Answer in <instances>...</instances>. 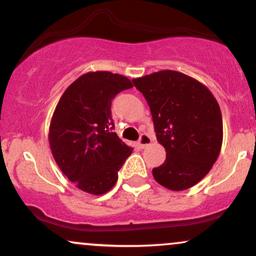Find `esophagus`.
<instances>
[{
	"label": "esophagus",
	"instance_id": "esophagus-1",
	"mask_svg": "<svg viewBox=\"0 0 256 256\" xmlns=\"http://www.w3.org/2000/svg\"><path fill=\"white\" fill-rule=\"evenodd\" d=\"M152 142V137L149 136V134H140V140H138V146H140L142 149H144L148 146H150Z\"/></svg>",
	"mask_w": 256,
	"mask_h": 256
}]
</instances>
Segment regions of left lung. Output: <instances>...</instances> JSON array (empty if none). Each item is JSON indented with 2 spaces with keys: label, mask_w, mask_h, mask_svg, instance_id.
<instances>
[{
  "label": "left lung",
  "mask_w": 256,
  "mask_h": 256,
  "mask_svg": "<svg viewBox=\"0 0 256 256\" xmlns=\"http://www.w3.org/2000/svg\"><path fill=\"white\" fill-rule=\"evenodd\" d=\"M150 108L166 160L152 168L155 180L173 192L198 184L210 171L222 143L220 107L207 86L165 70L132 79Z\"/></svg>",
  "instance_id": "left-lung-1"
}]
</instances>
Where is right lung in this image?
<instances>
[{
	"instance_id": "obj_1",
	"label": "right lung",
	"mask_w": 256,
	"mask_h": 256,
	"mask_svg": "<svg viewBox=\"0 0 256 256\" xmlns=\"http://www.w3.org/2000/svg\"><path fill=\"white\" fill-rule=\"evenodd\" d=\"M132 83L122 74L88 72L64 90L49 128V146L58 166L78 189L102 195L118 180L131 155L116 132L112 100Z\"/></svg>"
}]
</instances>
